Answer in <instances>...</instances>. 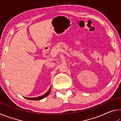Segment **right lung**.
Listing matches in <instances>:
<instances>
[{
  "label": "right lung",
  "instance_id": "1",
  "mask_svg": "<svg viewBox=\"0 0 121 121\" xmlns=\"http://www.w3.org/2000/svg\"><path fill=\"white\" fill-rule=\"evenodd\" d=\"M51 87L50 88V89L48 90V91L44 95H42V96H40V97H36V98H26V97H24V98H26V99L31 100H39L43 99V98L47 97V96H48L49 95V94H50V92H51Z\"/></svg>",
  "mask_w": 121,
  "mask_h": 121
}]
</instances>
